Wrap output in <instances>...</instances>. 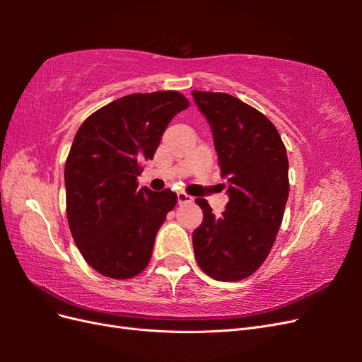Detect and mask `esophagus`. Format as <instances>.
Listing matches in <instances>:
<instances>
[{"label": "esophagus", "mask_w": 362, "mask_h": 362, "mask_svg": "<svg viewBox=\"0 0 362 362\" xmlns=\"http://www.w3.org/2000/svg\"><path fill=\"white\" fill-rule=\"evenodd\" d=\"M177 198H178V204H180V205H181V204H190V202H193L192 196H189L187 193H184V192H178V193H177Z\"/></svg>", "instance_id": "34e87169"}]
</instances>
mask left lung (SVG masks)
I'll return each mask as SVG.
<instances>
[{
    "label": "left lung",
    "instance_id": "obj_1",
    "mask_svg": "<svg viewBox=\"0 0 362 362\" xmlns=\"http://www.w3.org/2000/svg\"><path fill=\"white\" fill-rule=\"evenodd\" d=\"M211 127L229 202L221 217L202 198L204 221L193 233L194 257L208 276H250L275 243L288 199V158L278 129L254 107L228 93L193 90Z\"/></svg>",
    "mask_w": 362,
    "mask_h": 362
}]
</instances>
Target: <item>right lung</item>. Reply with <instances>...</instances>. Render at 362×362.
Returning <instances> with one entry per match:
<instances>
[{"mask_svg":"<svg viewBox=\"0 0 362 362\" xmlns=\"http://www.w3.org/2000/svg\"><path fill=\"white\" fill-rule=\"evenodd\" d=\"M189 105L173 90L127 95L76 131L64 164L68 222L83 258L101 275L128 279L148 266L177 193L137 189L140 163L152 160L164 129Z\"/></svg>","mask_w":362,"mask_h":362,"instance_id":"right-lung-1","label":"right lung"}]
</instances>
